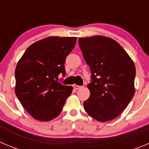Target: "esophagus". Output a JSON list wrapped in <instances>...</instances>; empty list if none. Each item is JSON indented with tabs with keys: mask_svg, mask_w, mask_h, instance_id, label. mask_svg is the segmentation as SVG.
Returning <instances> with one entry per match:
<instances>
[{
	"mask_svg": "<svg viewBox=\"0 0 149 149\" xmlns=\"http://www.w3.org/2000/svg\"><path fill=\"white\" fill-rule=\"evenodd\" d=\"M73 88L75 89V90H79V89H81V86H79V85H76V84H73Z\"/></svg>",
	"mask_w": 149,
	"mask_h": 149,
	"instance_id": "esophagus-1",
	"label": "esophagus"
}]
</instances>
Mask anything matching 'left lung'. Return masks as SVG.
<instances>
[{"instance_id":"left-lung-1","label":"left lung","mask_w":149,"mask_h":149,"mask_svg":"<svg viewBox=\"0 0 149 149\" xmlns=\"http://www.w3.org/2000/svg\"><path fill=\"white\" fill-rule=\"evenodd\" d=\"M79 45L92 73V81L87 84L90 95L84 102V110L98 121L113 120L134 95V62L118 42L109 37H79Z\"/></svg>"}]
</instances>
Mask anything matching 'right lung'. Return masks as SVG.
Here are the masks:
<instances>
[{
  "instance_id": "obj_1",
  "label": "right lung",
  "mask_w": 149,
  "mask_h": 149,
  "mask_svg": "<svg viewBox=\"0 0 149 149\" xmlns=\"http://www.w3.org/2000/svg\"><path fill=\"white\" fill-rule=\"evenodd\" d=\"M76 37H48L26 49L15 68V94L29 115L49 121L61 113L73 87L60 84L64 64L74 48Z\"/></svg>"
}]
</instances>
